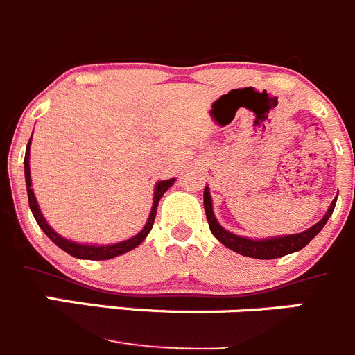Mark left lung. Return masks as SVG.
<instances>
[{
  "instance_id": "obj_1",
  "label": "left lung",
  "mask_w": 355,
  "mask_h": 355,
  "mask_svg": "<svg viewBox=\"0 0 355 355\" xmlns=\"http://www.w3.org/2000/svg\"><path fill=\"white\" fill-rule=\"evenodd\" d=\"M335 205H336V199L331 202L328 213L322 216V220H319L315 225H312L311 229L305 230V232L291 234V236H284V237H272V239L257 241V239H248V237L236 236V234L223 229V227L216 222L215 215H213L211 198H209L208 187L205 189V211H206V218H208L209 230L213 232V236H215L223 246L229 248V250L244 254V257L260 258V260H272V258H279V257H284V254L295 253V251L307 246V244L318 236L319 230L326 225L328 218L331 216L333 209H335Z\"/></svg>"
}]
</instances>
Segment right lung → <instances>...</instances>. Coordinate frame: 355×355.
<instances>
[{
	"label": "right lung",
	"instance_id": "add662e5",
	"mask_svg": "<svg viewBox=\"0 0 355 355\" xmlns=\"http://www.w3.org/2000/svg\"><path fill=\"white\" fill-rule=\"evenodd\" d=\"M31 139H33V137H31ZM29 146H31V140H29V144H27L26 157H24V171H26L27 198H29L31 211H33L34 218H36L37 225L41 227V230H43V232L46 234V236L50 237V239L53 241V243L57 244L58 248H62L65 253H69L71 257H76V258H85V260H109V258H114V257H118V254H123V253H126V251H130V250H133V248L139 246V244L142 243L144 239H146L147 234L150 232V229H153L154 218H156L157 205H159V199L163 198L164 192H166L175 182V178H170V180H163V182H159V184L156 185V191H154V205H153V209H150L149 220H147L146 227H144V229L140 230V232L137 234L135 237L123 241V243L109 244V246H88V244H78V243H72V241H67V239H64V237L58 236V234L55 232V230L51 229V227L48 225L46 222H44L43 215H41L40 208H37L36 198H34V192H33V189H31Z\"/></svg>",
	"mask_w": 355,
	"mask_h": 355
}]
</instances>
